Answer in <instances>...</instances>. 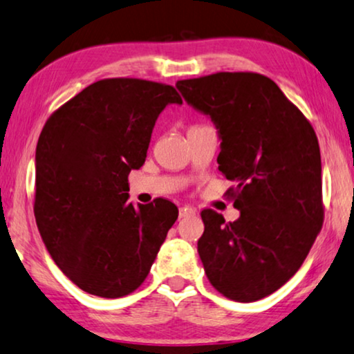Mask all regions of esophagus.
<instances>
[{"mask_svg": "<svg viewBox=\"0 0 354 354\" xmlns=\"http://www.w3.org/2000/svg\"><path fill=\"white\" fill-rule=\"evenodd\" d=\"M196 210L192 207H181L180 209V218H187V216H194Z\"/></svg>", "mask_w": 354, "mask_h": 354, "instance_id": "esophagus-1", "label": "esophagus"}]
</instances>
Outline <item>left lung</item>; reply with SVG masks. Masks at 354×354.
I'll list each match as a JSON object with an SVG mask.
<instances>
[{"label":"left lung","instance_id":"1","mask_svg":"<svg viewBox=\"0 0 354 354\" xmlns=\"http://www.w3.org/2000/svg\"><path fill=\"white\" fill-rule=\"evenodd\" d=\"M176 88L215 124L218 169L236 183L228 192L236 221L201 212L205 228L197 251L207 279L239 303L266 298L299 270L322 228L317 136L262 74L216 73L178 81Z\"/></svg>","mask_w":354,"mask_h":354}]
</instances>
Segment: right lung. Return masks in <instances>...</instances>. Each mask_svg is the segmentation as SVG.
<instances>
[{
    "label": "right lung",
    "mask_w": 354,
    "mask_h": 354,
    "mask_svg": "<svg viewBox=\"0 0 354 354\" xmlns=\"http://www.w3.org/2000/svg\"><path fill=\"white\" fill-rule=\"evenodd\" d=\"M183 100L171 86L103 79L45 122L35 150V220L46 251L68 279L102 298H121L149 275L173 202H128L131 169L147 157L155 121Z\"/></svg>",
    "instance_id": "1"
}]
</instances>
